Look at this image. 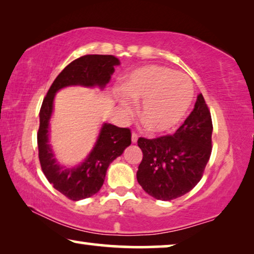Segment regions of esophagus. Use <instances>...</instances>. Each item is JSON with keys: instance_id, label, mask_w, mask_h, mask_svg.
Returning a JSON list of instances; mask_svg holds the SVG:
<instances>
[{"instance_id": "obj_1", "label": "esophagus", "mask_w": 254, "mask_h": 254, "mask_svg": "<svg viewBox=\"0 0 254 254\" xmlns=\"http://www.w3.org/2000/svg\"><path fill=\"white\" fill-rule=\"evenodd\" d=\"M137 139H139V135H137V133L133 132V133H132V142L135 143L136 141H137Z\"/></svg>"}]
</instances>
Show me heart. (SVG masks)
<instances>
[{
    "instance_id": "b5f03b06",
    "label": "heart",
    "mask_w": 254,
    "mask_h": 254,
    "mask_svg": "<svg viewBox=\"0 0 254 254\" xmlns=\"http://www.w3.org/2000/svg\"><path fill=\"white\" fill-rule=\"evenodd\" d=\"M123 92L133 101H142L140 118L150 131L161 133L174 128L182 121L194 97L191 79L170 68L143 66L126 77ZM121 105L127 114L132 105L121 97Z\"/></svg>"
}]
</instances>
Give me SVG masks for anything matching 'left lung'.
Returning <instances> with one entry per match:
<instances>
[{
	"label": "left lung",
	"mask_w": 254,
	"mask_h": 254,
	"mask_svg": "<svg viewBox=\"0 0 254 254\" xmlns=\"http://www.w3.org/2000/svg\"><path fill=\"white\" fill-rule=\"evenodd\" d=\"M212 132L210 112L199 94L194 110L174 134L139 137L143 158L136 179L143 190L159 200H173L190 191L209 160Z\"/></svg>",
	"instance_id": "obj_1"
}]
</instances>
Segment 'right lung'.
<instances>
[{"label":"right lung","instance_id":"1","mask_svg":"<svg viewBox=\"0 0 254 254\" xmlns=\"http://www.w3.org/2000/svg\"><path fill=\"white\" fill-rule=\"evenodd\" d=\"M117 65H120L119 59L112 55H86L77 58L56 77L42 102L40 126L37 133L42 173L55 189L71 200L88 198L100 190L110 163L131 144V130L104 123L95 147L86 160L71 169L63 168L56 162L48 143L55 94L60 88L72 85L100 86L103 88L110 81Z\"/></svg>","mask_w":254,"mask_h":254}]
</instances>
